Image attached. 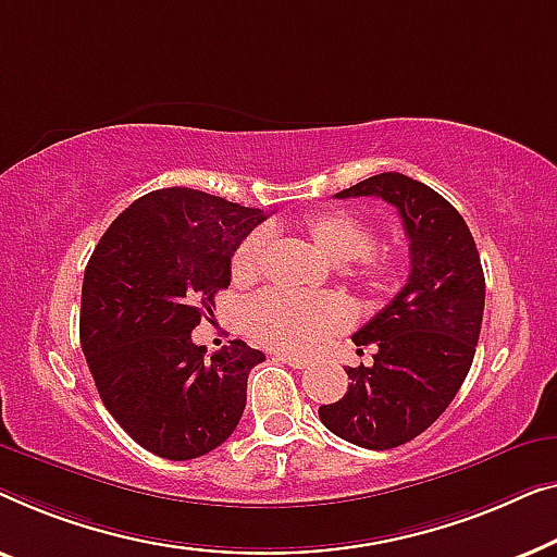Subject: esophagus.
Wrapping results in <instances>:
<instances>
[{
  "instance_id": "1",
  "label": "esophagus",
  "mask_w": 557,
  "mask_h": 557,
  "mask_svg": "<svg viewBox=\"0 0 557 557\" xmlns=\"http://www.w3.org/2000/svg\"><path fill=\"white\" fill-rule=\"evenodd\" d=\"M275 358H277V360H282V363L293 366V368H308V366H310V358H305V356H295V354H287V350H277Z\"/></svg>"
}]
</instances>
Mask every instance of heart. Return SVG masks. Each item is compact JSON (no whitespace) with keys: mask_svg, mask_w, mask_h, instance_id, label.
<instances>
[{"mask_svg":"<svg viewBox=\"0 0 557 557\" xmlns=\"http://www.w3.org/2000/svg\"><path fill=\"white\" fill-rule=\"evenodd\" d=\"M297 230L325 257L348 262L350 275L371 295L394 293L401 277L404 260L394 247L371 245L373 234L363 219L346 209H320L297 219ZM264 232H252L232 255V280L247 285L262 268ZM350 320V305L343 297H297L264 293L247 305V331L264 346L310 354L327 335Z\"/></svg>","mask_w":557,"mask_h":557,"instance_id":"1","label":"heart"}]
</instances>
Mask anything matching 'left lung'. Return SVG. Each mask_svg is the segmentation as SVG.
Here are the masks:
<instances>
[{
  "instance_id": "left-lung-1",
  "label": "left lung",
  "mask_w": 557,
  "mask_h": 557,
  "mask_svg": "<svg viewBox=\"0 0 557 557\" xmlns=\"http://www.w3.org/2000/svg\"><path fill=\"white\" fill-rule=\"evenodd\" d=\"M350 197H379L398 209L411 272L354 335L356 346H373V363L348 366L346 396L318 413L335 436L383 451L432 426L465 383L482 331L484 272L467 222L432 186L386 171L335 194Z\"/></svg>"
}]
</instances>
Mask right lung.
I'll list each match as a JSON object with an SVG mask.
<instances>
[{
	"instance_id": "add662e5",
	"label": "right lung",
	"mask_w": 557,
	"mask_h": 557,
	"mask_svg": "<svg viewBox=\"0 0 557 557\" xmlns=\"http://www.w3.org/2000/svg\"><path fill=\"white\" fill-rule=\"evenodd\" d=\"M264 219L197 189H156L108 226L85 268L81 346L92 381L123 432L156 457L197 459L239 424L247 375L264 354L232 341L207 358L191 331Z\"/></svg>"
}]
</instances>
